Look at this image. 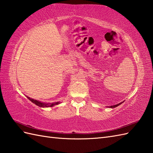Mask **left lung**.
I'll use <instances>...</instances> for the list:
<instances>
[{"label": "left lung", "mask_w": 153, "mask_h": 153, "mask_svg": "<svg viewBox=\"0 0 153 153\" xmlns=\"http://www.w3.org/2000/svg\"><path fill=\"white\" fill-rule=\"evenodd\" d=\"M123 102H121V103H119V104H116V105H111V106H109V108H116V107H117V106H118V105H119L121 104Z\"/></svg>", "instance_id": "8db88e82"}]
</instances>
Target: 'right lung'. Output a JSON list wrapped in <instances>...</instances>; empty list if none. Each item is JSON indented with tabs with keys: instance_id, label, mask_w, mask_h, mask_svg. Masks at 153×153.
<instances>
[{
	"instance_id": "obj_1",
	"label": "right lung",
	"mask_w": 153,
	"mask_h": 153,
	"mask_svg": "<svg viewBox=\"0 0 153 153\" xmlns=\"http://www.w3.org/2000/svg\"><path fill=\"white\" fill-rule=\"evenodd\" d=\"M27 97V96H26ZM27 98L28 99V100H30L32 102L34 103V104H36V105L39 106L40 108H48V107H53L55 105H58L60 104V102H53V103H44L40 101H38L36 100H34L33 98H30V97H27Z\"/></svg>"
}]
</instances>
